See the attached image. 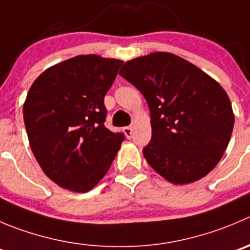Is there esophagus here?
I'll list each match as a JSON object with an SVG mask.
<instances>
[{"instance_id":"1","label":"esophagus","mask_w":250,"mask_h":250,"mask_svg":"<svg viewBox=\"0 0 250 250\" xmlns=\"http://www.w3.org/2000/svg\"><path fill=\"white\" fill-rule=\"evenodd\" d=\"M124 132H125V135H126L127 139H131V135H132V127L131 126L124 127Z\"/></svg>"}]
</instances>
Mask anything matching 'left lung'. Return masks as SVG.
<instances>
[{"label":"left lung","instance_id":"8db88e82","mask_svg":"<svg viewBox=\"0 0 250 250\" xmlns=\"http://www.w3.org/2000/svg\"><path fill=\"white\" fill-rule=\"evenodd\" d=\"M119 75L144 94L152 139L142 152L173 184H189L220 162L233 130L229 98L213 78L169 52L134 59Z\"/></svg>","mask_w":250,"mask_h":250}]
</instances>
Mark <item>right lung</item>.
Segmentation results:
<instances>
[{
    "mask_svg": "<svg viewBox=\"0 0 250 250\" xmlns=\"http://www.w3.org/2000/svg\"><path fill=\"white\" fill-rule=\"evenodd\" d=\"M123 61L80 55L52 66L30 87L23 106L30 147L45 174L76 192L105 175L125 139L106 129L104 97Z\"/></svg>",
    "mask_w": 250,
    "mask_h": 250,
    "instance_id": "obj_1",
    "label": "right lung"
}]
</instances>
